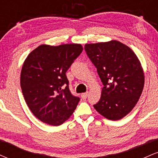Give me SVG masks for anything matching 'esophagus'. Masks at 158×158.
<instances>
[{
  "label": "esophagus",
  "instance_id": "esophagus-1",
  "mask_svg": "<svg viewBox=\"0 0 158 158\" xmlns=\"http://www.w3.org/2000/svg\"><path fill=\"white\" fill-rule=\"evenodd\" d=\"M81 98H82V99H85L87 97H88V92H85V93L81 94Z\"/></svg>",
  "mask_w": 158,
  "mask_h": 158
}]
</instances>
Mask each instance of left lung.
I'll use <instances>...</instances> for the list:
<instances>
[{"label":"left lung","instance_id":"obj_1","mask_svg":"<svg viewBox=\"0 0 158 158\" xmlns=\"http://www.w3.org/2000/svg\"><path fill=\"white\" fill-rule=\"evenodd\" d=\"M85 49L104 85L94 108L110 120L123 118L143 92L145 76L140 61L129 47L116 40L86 44Z\"/></svg>","mask_w":158,"mask_h":158}]
</instances>
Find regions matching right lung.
Wrapping results in <instances>:
<instances>
[{
  "instance_id": "obj_1",
  "label": "right lung",
  "mask_w": 158,
  "mask_h": 158,
  "mask_svg": "<svg viewBox=\"0 0 158 158\" xmlns=\"http://www.w3.org/2000/svg\"><path fill=\"white\" fill-rule=\"evenodd\" d=\"M82 50L80 44H41L25 59L21 88L29 108L41 122L59 126L77 108L80 99L70 93L66 72Z\"/></svg>"
}]
</instances>
